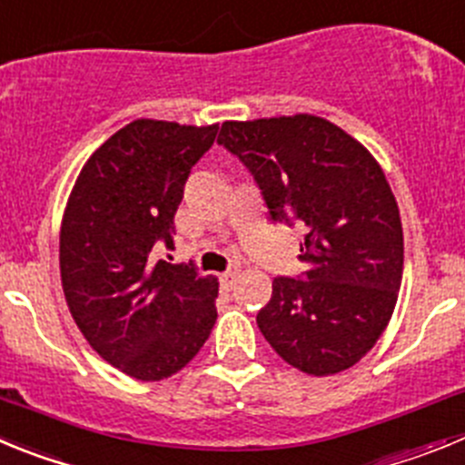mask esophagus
Returning a JSON list of instances; mask_svg holds the SVG:
<instances>
[{
    "label": "esophagus",
    "mask_w": 465,
    "mask_h": 465,
    "mask_svg": "<svg viewBox=\"0 0 465 465\" xmlns=\"http://www.w3.org/2000/svg\"><path fill=\"white\" fill-rule=\"evenodd\" d=\"M236 278H238V271L236 269H229V271H224L223 275H220V280H223L224 287H233Z\"/></svg>",
    "instance_id": "obj_1"
}]
</instances>
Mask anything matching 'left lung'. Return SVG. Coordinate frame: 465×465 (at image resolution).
Masks as SVG:
<instances>
[{"label": "left lung", "mask_w": 465, "mask_h": 465, "mask_svg": "<svg viewBox=\"0 0 465 465\" xmlns=\"http://www.w3.org/2000/svg\"><path fill=\"white\" fill-rule=\"evenodd\" d=\"M273 224L305 229L296 278L278 275L257 312L275 352L308 375L354 366L382 336L403 278V229L378 162L315 115L224 123Z\"/></svg>", "instance_id": "left-lung-1"}]
</instances>
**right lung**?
Returning <instances> with one entry per match:
<instances>
[{
  "label": "right lung",
  "instance_id": "add662e5",
  "mask_svg": "<svg viewBox=\"0 0 465 465\" xmlns=\"http://www.w3.org/2000/svg\"><path fill=\"white\" fill-rule=\"evenodd\" d=\"M213 127L134 120L83 166L60 236L66 303L99 357L143 382L194 359L217 320V278L196 263L154 262Z\"/></svg>",
  "mask_w": 465,
  "mask_h": 465
}]
</instances>
